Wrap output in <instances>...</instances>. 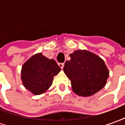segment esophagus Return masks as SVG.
I'll return each mask as SVG.
<instances>
[{"mask_svg": "<svg viewBox=\"0 0 125 125\" xmlns=\"http://www.w3.org/2000/svg\"><path fill=\"white\" fill-rule=\"evenodd\" d=\"M58 65H59V66H60V68H62V69H63V66H64V63H59Z\"/></svg>", "mask_w": 125, "mask_h": 125, "instance_id": "1", "label": "esophagus"}]
</instances>
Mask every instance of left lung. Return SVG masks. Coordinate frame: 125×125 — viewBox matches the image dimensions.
<instances>
[{
	"mask_svg": "<svg viewBox=\"0 0 125 125\" xmlns=\"http://www.w3.org/2000/svg\"><path fill=\"white\" fill-rule=\"evenodd\" d=\"M63 72L71 81L72 90L81 96H90L106 84L109 72L99 56L86 50H77L70 54Z\"/></svg>",
	"mask_w": 125,
	"mask_h": 125,
	"instance_id": "8db88e82",
	"label": "left lung"
}]
</instances>
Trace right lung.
Instances as JSON below:
<instances>
[{
	"instance_id": "1",
	"label": "right lung",
	"mask_w": 125,
	"mask_h": 125,
	"mask_svg": "<svg viewBox=\"0 0 125 125\" xmlns=\"http://www.w3.org/2000/svg\"><path fill=\"white\" fill-rule=\"evenodd\" d=\"M61 68L54 60H49L41 53L29 58L22 67L21 80L27 89L33 94L45 92L53 83V77Z\"/></svg>"
}]
</instances>
